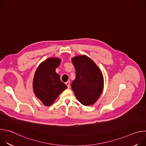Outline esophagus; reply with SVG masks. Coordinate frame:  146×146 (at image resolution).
I'll use <instances>...</instances> for the list:
<instances>
[{"label": "esophagus", "instance_id": "obj_1", "mask_svg": "<svg viewBox=\"0 0 146 146\" xmlns=\"http://www.w3.org/2000/svg\"><path fill=\"white\" fill-rule=\"evenodd\" d=\"M66 86H68V88H70V82L69 81H67V82H66Z\"/></svg>", "mask_w": 146, "mask_h": 146}]
</instances>
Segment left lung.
Instances as JSON below:
<instances>
[{
	"label": "left lung",
	"mask_w": 146,
	"mask_h": 146,
	"mask_svg": "<svg viewBox=\"0 0 146 146\" xmlns=\"http://www.w3.org/2000/svg\"><path fill=\"white\" fill-rule=\"evenodd\" d=\"M72 61L76 73L71 86L73 91L82 105H92L103 90V74L93 60L87 55L75 56Z\"/></svg>",
	"instance_id": "1"
}]
</instances>
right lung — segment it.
I'll use <instances>...</instances> for the list:
<instances>
[{"label": "right lung", "instance_id": "1", "mask_svg": "<svg viewBox=\"0 0 146 146\" xmlns=\"http://www.w3.org/2000/svg\"><path fill=\"white\" fill-rule=\"evenodd\" d=\"M60 62V58H48L38 65L35 73L33 80L34 94L46 106H51L59 94L68 88L55 72Z\"/></svg>", "mask_w": 146, "mask_h": 146}]
</instances>
